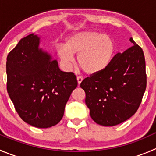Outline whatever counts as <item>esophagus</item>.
Masks as SVG:
<instances>
[{"label":"esophagus","mask_w":156,"mask_h":156,"mask_svg":"<svg viewBox=\"0 0 156 156\" xmlns=\"http://www.w3.org/2000/svg\"><path fill=\"white\" fill-rule=\"evenodd\" d=\"M76 80H77V83H78V85H80V84L82 83L83 80V78L82 76H77L76 77Z\"/></svg>","instance_id":"1"}]
</instances>
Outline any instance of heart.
Listing matches in <instances>:
<instances>
[{"label": "heart", "instance_id": "obj_1", "mask_svg": "<svg viewBox=\"0 0 156 156\" xmlns=\"http://www.w3.org/2000/svg\"><path fill=\"white\" fill-rule=\"evenodd\" d=\"M115 44L111 37L94 30H83L69 35L64 47L58 50L62 63L69 66L77 54V63L87 74L99 73L109 66L114 57Z\"/></svg>", "mask_w": 156, "mask_h": 156}]
</instances>
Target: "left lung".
Masks as SVG:
<instances>
[{"mask_svg": "<svg viewBox=\"0 0 156 156\" xmlns=\"http://www.w3.org/2000/svg\"><path fill=\"white\" fill-rule=\"evenodd\" d=\"M133 47L114 56L105 70L84 79L80 87L93 121L113 126L133 116L146 88V61L142 49L129 39Z\"/></svg>", "mask_w": 156, "mask_h": 156, "instance_id": "left-lung-1", "label": "left lung"}]
</instances>
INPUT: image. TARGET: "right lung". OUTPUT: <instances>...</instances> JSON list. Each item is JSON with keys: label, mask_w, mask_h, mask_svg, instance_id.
<instances>
[{"label": "right lung", "mask_w": 156, "mask_h": 156, "mask_svg": "<svg viewBox=\"0 0 156 156\" xmlns=\"http://www.w3.org/2000/svg\"><path fill=\"white\" fill-rule=\"evenodd\" d=\"M40 40L31 34L8 53L7 90L25 122L37 128H50L63 118L77 80L73 73L60 70L57 60L40 47Z\"/></svg>", "instance_id": "obj_1"}]
</instances>
